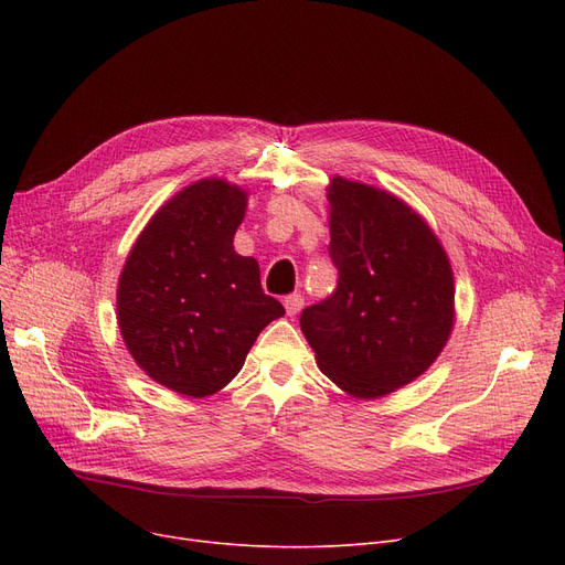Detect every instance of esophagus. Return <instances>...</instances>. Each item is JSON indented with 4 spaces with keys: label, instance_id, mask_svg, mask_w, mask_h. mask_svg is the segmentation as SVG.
Returning a JSON list of instances; mask_svg holds the SVG:
<instances>
[{
    "label": "esophagus",
    "instance_id": "esophagus-1",
    "mask_svg": "<svg viewBox=\"0 0 565 565\" xmlns=\"http://www.w3.org/2000/svg\"><path fill=\"white\" fill-rule=\"evenodd\" d=\"M284 307H286V313L290 318L298 316L302 311V307H305V298H302L300 292H292V295H288V298L284 300Z\"/></svg>",
    "mask_w": 565,
    "mask_h": 565
}]
</instances>
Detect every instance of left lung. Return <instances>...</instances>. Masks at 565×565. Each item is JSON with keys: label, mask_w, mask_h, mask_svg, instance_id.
Wrapping results in <instances>:
<instances>
[{"label": "left lung", "mask_w": 565, "mask_h": 565, "mask_svg": "<svg viewBox=\"0 0 565 565\" xmlns=\"http://www.w3.org/2000/svg\"><path fill=\"white\" fill-rule=\"evenodd\" d=\"M332 298L300 328L318 369L352 398H380L424 375L456 322V281L428 222L396 194L334 175L328 185Z\"/></svg>", "instance_id": "8db88e82"}]
</instances>
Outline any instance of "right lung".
<instances>
[{
	"label": "right lung",
	"instance_id": "obj_1",
	"mask_svg": "<svg viewBox=\"0 0 565 565\" xmlns=\"http://www.w3.org/2000/svg\"><path fill=\"white\" fill-rule=\"evenodd\" d=\"M249 192L224 178L175 192L135 241L116 288V318L137 366L162 387L213 396L243 369L284 307L233 247Z\"/></svg>",
	"mask_w": 565,
	"mask_h": 565
}]
</instances>
